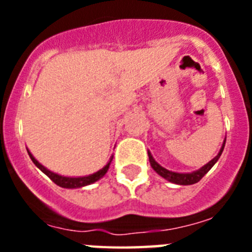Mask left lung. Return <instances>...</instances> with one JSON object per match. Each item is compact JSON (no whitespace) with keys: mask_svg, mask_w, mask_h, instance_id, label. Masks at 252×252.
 <instances>
[{"mask_svg":"<svg viewBox=\"0 0 252 252\" xmlns=\"http://www.w3.org/2000/svg\"><path fill=\"white\" fill-rule=\"evenodd\" d=\"M224 144H226V140L223 141V145H222L221 150H220V153H218V155L215 158V159H212L211 161L208 162V164H206L204 166H202L199 170L193 171V173H189V174H180V173H174V171L166 170V169H164L162 166H160L159 164H158V162L154 160V158L151 157L150 153H148L149 160H150V164H151V166H153L154 170L157 171L159 175H161L162 178H165L166 180H169V182H171V183L180 184V186H190V184L198 183V182H199V180H201L202 178H203L204 175H206L207 173L211 170V168L215 165L216 161H217V160L220 159V157H221V154H222V151H223V148H224Z\"/></svg>","mask_w":252,"mask_h":252,"instance_id":"8db88e82","label":"left lung"}]
</instances>
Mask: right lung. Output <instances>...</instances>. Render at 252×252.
<instances>
[{"mask_svg":"<svg viewBox=\"0 0 252 252\" xmlns=\"http://www.w3.org/2000/svg\"><path fill=\"white\" fill-rule=\"evenodd\" d=\"M28 153H29V155H30L31 160H32V162H34L35 165H36L40 170L43 171L44 174L48 175V177L50 178V179L53 180V182H54L57 186L62 187V188H81V187L88 186V184H91V183H94V182H97L98 179H101V178L106 174L107 170H108V168H110V162H111V161L108 162V164H107L103 169H101V170L97 171V173H94V174L88 175V177L68 178V177H62V175H58V174H55V173H53V171L48 170V169L44 168V166L41 165V164H40V162L37 161V160L35 159L32 155H31L30 151L28 150Z\"/></svg>","mask_w":252,"mask_h":252,"instance_id":"1","label":"right lung"}]
</instances>
